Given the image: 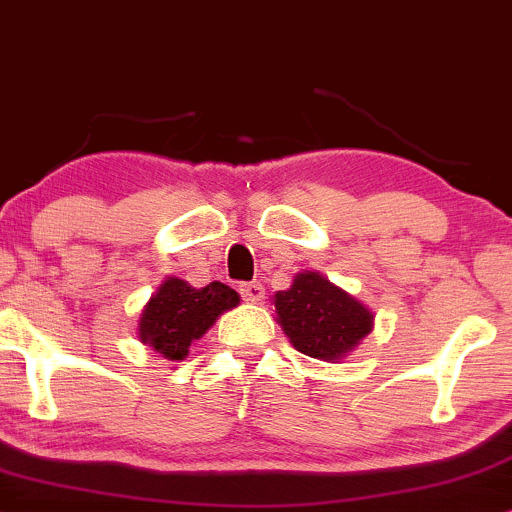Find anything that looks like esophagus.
<instances>
[{"label": "esophagus", "instance_id": "obj_1", "mask_svg": "<svg viewBox=\"0 0 512 512\" xmlns=\"http://www.w3.org/2000/svg\"><path fill=\"white\" fill-rule=\"evenodd\" d=\"M240 296H243V301L248 303H260L264 298V286L260 281H245V284H240Z\"/></svg>", "mask_w": 512, "mask_h": 512}]
</instances>
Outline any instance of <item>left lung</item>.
<instances>
[{"mask_svg":"<svg viewBox=\"0 0 512 512\" xmlns=\"http://www.w3.org/2000/svg\"><path fill=\"white\" fill-rule=\"evenodd\" d=\"M276 315L291 344L310 358L346 356L373 330V315L317 272H303L274 296Z\"/></svg>","mask_w":512,"mask_h":512,"instance_id":"obj_1","label":"left lung"}]
</instances>
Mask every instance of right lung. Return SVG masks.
Listing matches in <instances>:
<instances>
[{
	"label": "right lung",
	"mask_w": 512,
	"mask_h": 512,
	"mask_svg": "<svg viewBox=\"0 0 512 512\" xmlns=\"http://www.w3.org/2000/svg\"><path fill=\"white\" fill-rule=\"evenodd\" d=\"M238 303V293L221 281L192 289L182 279H168L146 303L139 320V337L168 361H182L190 344L214 325L216 317Z\"/></svg>",
	"instance_id": "add662e5"
}]
</instances>
